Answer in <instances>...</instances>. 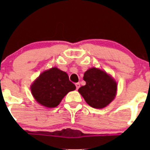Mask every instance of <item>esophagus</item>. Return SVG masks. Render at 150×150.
Instances as JSON below:
<instances>
[{
  "instance_id": "esophagus-1",
  "label": "esophagus",
  "mask_w": 150,
  "mask_h": 150,
  "mask_svg": "<svg viewBox=\"0 0 150 150\" xmlns=\"http://www.w3.org/2000/svg\"><path fill=\"white\" fill-rule=\"evenodd\" d=\"M75 86H76V89H78L80 87V84L79 82H77V83H75Z\"/></svg>"
}]
</instances>
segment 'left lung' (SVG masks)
<instances>
[{
  "label": "left lung",
  "mask_w": 150,
  "mask_h": 150,
  "mask_svg": "<svg viewBox=\"0 0 150 150\" xmlns=\"http://www.w3.org/2000/svg\"><path fill=\"white\" fill-rule=\"evenodd\" d=\"M86 82L78 92L89 106L95 108H102L113 101L116 94L117 84L106 72L92 68L84 74Z\"/></svg>",
  "instance_id": "8db88e82"
}]
</instances>
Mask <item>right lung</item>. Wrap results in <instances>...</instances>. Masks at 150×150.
I'll use <instances>...</instances> for the list:
<instances>
[{
	"mask_svg": "<svg viewBox=\"0 0 150 150\" xmlns=\"http://www.w3.org/2000/svg\"><path fill=\"white\" fill-rule=\"evenodd\" d=\"M75 88L68 74L57 68H52L39 75L31 86V91L39 104L52 108L57 106L62 99Z\"/></svg>",
	"mask_w": 150,
	"mask_h": 150,
	"instance_id": "right-lung-1",
	"label": "right lung"
}]
</instances>
